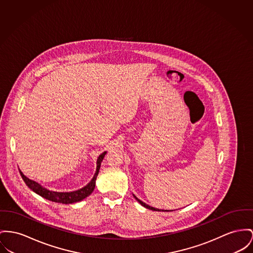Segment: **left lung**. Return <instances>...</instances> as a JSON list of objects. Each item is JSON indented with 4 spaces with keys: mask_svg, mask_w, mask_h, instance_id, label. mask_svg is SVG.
<instances>
[{
    "mask_svg": "<svg viewBox=\"0 0 253 253\" xmlns=\"http://www.w3.org/2000/svg\"><path fill=\"white\" fill-rule=\"evenodd\" d=\"M133 197H134L135 200L137 201V202H139L142 206H144V207H146V208H148V209H150V210H152V211H164V212H169V211H170V210H161V209H157V208H154V207H152V206H150V205H148V204H146L145 202H142V201H140L138 198H136V196L133 195ZM172 211V210H171Z\"/></svg>",
    "mask_w": 253,
    "mask_h": 253,
    "instance_id": "left-lung-1",
    "label": "left lung"
}]
</instances>
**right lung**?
I'll list each match as a JSON object with an SVG mask.
<instances>
[{"mask_svg":"<svg viewBox=\"0 0 253 253\" xmlns=\"http://www.w3.org/2000/svg\"><path fill=\"white\" fill-rule=\"evenodd\" d=\"M106 152H102L101 155L98 157L97 160V169L96 172L92 178V180L84 186V188L78 190V191H74V192H65V193H59V192H53V191H50L44 187L38 184L37 182H35L34 180L28 178L26 175L23 174V172L21 170L20 174L23 178V180L25 181V183L27 186L33 190L34 193H36L37 195L41 196L42 198L51 201L53 202H58V203H63V204H70V203H75V202H81L83 200H84L85 198H87L89 195H91V193L94 191L95 186H96V179L97 176L99 174V170H100V167H101V161L104 157Z\"/></svg>","mask_w":253,"mask_h":253,"instance_id":"add662e5","label":"right lung"}]
</instances>
